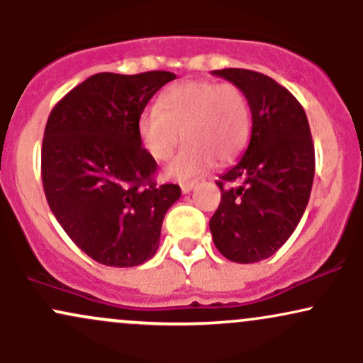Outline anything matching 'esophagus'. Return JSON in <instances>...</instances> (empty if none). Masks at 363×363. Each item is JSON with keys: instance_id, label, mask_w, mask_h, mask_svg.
I'll return each instance as SVG.
<instances>
[{"instance_id": "obj_1", "label": "esophagus", "mask_w": 363, "mask_h": 363, "mask_svg": "<svg viewBox=\"0 0 363 363\" xmlns=\"http://www.w3.org/2000/svg\"><path fill=\"white\" fill-rule=\"evenodd\" d=\"M194 186H196V182H184V184H181V191L184 194H187L194 189Z\"/></svg>"}]
</instances>
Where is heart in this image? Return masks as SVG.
Wrapping results in <instances>:
<instances>
[{
	"mask_svg": "<svg viewBox=\"0 0 363 363\" xmlns=\"http://www.w3.org/2000/svg\"><path fill=\"white\" fill-rule=\"evenodd\" d=\"M251 106L234 83L186 80L160 95L157 107L140 114L136 131L153 160L165 162L184 138L187 143L167 167L176 181L208 172L216 160L232 162L251 136Z\"/></svg>",
	"mask_w": 363,
	"mask_h": 363,
	"instance_id": "b5f03b06",
	"label": "heart"
}]
</instances>
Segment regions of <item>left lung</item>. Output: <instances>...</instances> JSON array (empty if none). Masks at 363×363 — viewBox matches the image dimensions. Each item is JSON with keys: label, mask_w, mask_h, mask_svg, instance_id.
<instances>
[{"label": "left lung", "mask_w": 363, "mask_h": 363, "mask_svg": "<svg viewBox=\"0 0 363 363\" xmlns=\"http://www.w3.org/2000/svg\"><path fill=\"white\" fill-rule=\"evenodd\" d=\"M211 73L244 90L252 131L242 158L216 182L222 201L210 230L227 259L257 262L289 240L309 203L315 169L309 121L297 99L266 74L240 68ZM227 182L238 186L225 188Z\"/></svg>", "instance_id": "1"}]
</instances>
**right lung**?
Segmentation results:
<instances>
[{
	"mask_svg": "<svg viewBox=\"0 0 363 363\" xmlns=\"http://www.w3.org/2000/svg\"><path fill=\"white\" fill-rule=\"evenodd\" d=\"M176 74L97 73L54 106L40 170L49 208L69 239L101 264L131 268L155 256L181 187L155 182L157 162L136 124Z\"/></svg>",
	"mask_w": 363,
	"mask_h": 363,
	"instance_id": "right-lung-1",
	"label": "right lung"
}]
</instances>
